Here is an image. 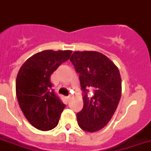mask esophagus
Masks as SVG:
<instances>
[{
	"label": "esophagus",
	"instance_id": "34e87169",
	"mask_svg": "<svg viewBox=\"0 0 151 151\" xmlns=\"http://www.w3.org/2000/svg\"><path fill=\"white\" fill-rule=\"evenodd\" d=\"M66 99H67V100H70L71 99V96H67L66 97Z\"/></svg>",
	"mask_w": 151,
	"mask_h": 151
}]
</instances>
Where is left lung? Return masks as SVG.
<instances>
[{
	"mask_svg": "<svg viewBox=\"0 0 151 151\" xmlns=\"http://www.w3.org/2000/svg\"><path fill=\"white\" fill-rule=\"evenodd\" d=\"M70 61L85 93L83 109L77 114L78 125L84 131H99L110 122L122 96L119 70L105 55L95 51L74 52ZM88 90L93 91L89 97Z\"/></svg>",
	"mask_w": 151,
	"mask_h": 151,
	"instance_id": "left-lung-1",
	"label": "left lung"
}]
</instances>
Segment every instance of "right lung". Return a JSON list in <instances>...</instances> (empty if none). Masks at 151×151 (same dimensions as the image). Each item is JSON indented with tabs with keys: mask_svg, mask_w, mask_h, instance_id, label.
<instances>
[{
	"mask_svg": "<svg viewBox=\"0 0 151 151\" xmlns=\"http://www.w3.org/2000/svg\"><path fill=\"white\" fill-rule=\"evenodd\" d=\"M71 53L70 50L42 51L29 57L19 70L15 83L19 105L27 121L39 130L55 128L66 107L52 89L50 78Z\"/></svg>",
	"mask_w": 151,
	"mask_h": 151,
	"instance_id": "right-lung-1",
	"label": "right lung"
}]
</instances>
